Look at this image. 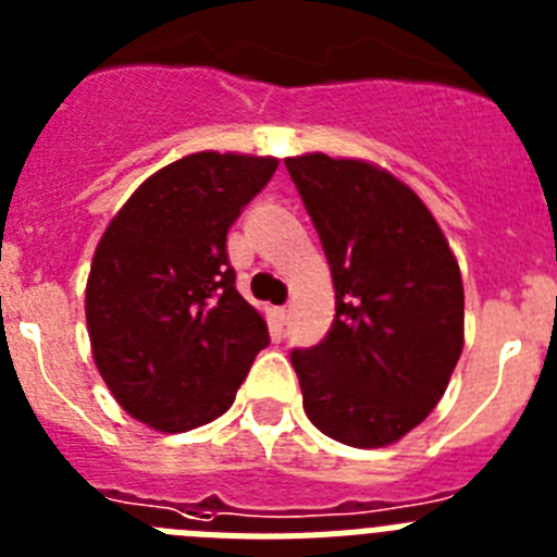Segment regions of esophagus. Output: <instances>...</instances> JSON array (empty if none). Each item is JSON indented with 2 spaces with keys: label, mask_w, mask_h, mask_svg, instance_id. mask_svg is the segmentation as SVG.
Masks as SVG:
<instances>
[{
  "label": "esophagus",
  "mask_w": 557,
  "mask_h": 557,
  "mask_svg": "<svg viewBox=\"0 0 557 557\" xmlns=\"http://www.w3.org/2000/svg\"><path fill=\"white\" fill-rule=\"evenodd\" d=\"M275 318H278V321H282V323H287L289 321V307L275 309Z\"/></svg>",
  "instance_id": "34e87169"
}]
</instances>
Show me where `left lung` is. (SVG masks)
<instances>
[{
  "label": "left lung",
  "mask_w": 557,
  "mask_h": 557,
  "mask_svg": "<svg viewBox=\"0 0 557 557\" xmlns=\"http://www.w3.org/2000/svg\"><path fill=\"white\" fill-rule=\"evenodd\" d=\"M334 282L332 329L289 354L304 410L357 449L391 446L444 398L462 354V278L424 200L362 159H284Z\"/></svg>",
  "instance_id": "8db88e82"
}]
</instances>
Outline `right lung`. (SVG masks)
Listing matches in <instances>:
<instances>
[{"mask_svg":"<svg viewBox=\"0 0 557 557\" xmlns=\"http://www.w3.org/2000/svg\"><path fill=\"white\" fill-rule=\"evenodd\" d=\"M278 159L191 152L133 191L97 243L86 282L91 357L116 405L159 432L223 416L270 343L236 293L225 234Z\"/></svg>","mask_w":557,"mask_h":557,"instance_id":"add662e5","label":"right lung"}]
</instances>
